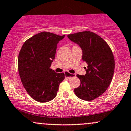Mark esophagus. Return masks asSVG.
Segmentation results:
<instances>
[{"label":"esophagus","mask_w":131,"mask_h":131,"mask_svg":"<svg viewBox=\"0 0 131 131\" xmlns=\"http://www.w3.org/2000/svg\"><path fill=\"white\" fill-rule=\"evenodd\" d=\"M64 75H65L66 77L68 78H71L76 76V74H71V73H68V72H65V73H64Z\"/></svg>","instance_id":"34e87169"}]
</instances>
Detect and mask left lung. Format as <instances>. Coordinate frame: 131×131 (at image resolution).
Listing matches in <instances>:
<instances>
[{
    "mask_svg": "<svg viewBox=\"0 0 131 131\" xmlns=\"http://www.w3.org/2000/svg\"><path fill=\"white\" fill-rule=\"evenodd\" d=\"M82 50V60L88 67L85 76L77 74L81 84L74 91L78 98L91 101L101 95L112 82L115 58L106 42L95 33L82 31L68 35Z\"/></svg>",
    "mask_w": 131,
    "mask_h": 131,
    "instance_id": "left-lung-1",
    "label": "left lung"
}]
</instances>
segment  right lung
I'll list each match as a JSON object with an SVG mask.
<instances>
[{
  "mask_svg": "<svg viewBox=\"0 0 131 131\" xmlns=\"http://www.w3.org/2000/svg\"><path fill=\"white\" fill-rule=\"evenodd\" d=\"M64 35L42 32L28 39L19 51L18 67L27 92L36 101L44 103L56 97L64 74L50 68L55 59L57 43Z\"/></svg>",
  "mask_w": 131,
  "mask_h": 131,
  "instance_id": "add662e5",
  "label": "right lung"
}]
</instances>
